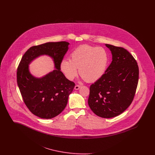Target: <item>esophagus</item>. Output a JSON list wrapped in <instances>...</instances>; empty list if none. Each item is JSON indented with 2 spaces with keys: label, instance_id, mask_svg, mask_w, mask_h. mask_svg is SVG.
Instances as JSON below:
<instances>
[{
  "label": "esophagus",
  "instance_id": "esophagus-1",
  "mask_svg": "<svg viewBox=\"0 0 155 155\" xmlns=\"http://www.w3.org/2000/svg\"><path fill=\"white\" fill-rule=\"evenodd\" d=\"M80 88H81V86H80V85H76L75 86V87H74V89H75V90H78Z\"/></svg>",
  "mask_w": 155,
  "mask_h": 155
}]
</instances>
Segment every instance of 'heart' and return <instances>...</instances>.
Listing matches in <instances>:
<instances>
[{
  "mask_svg": "<svg viewBox=\"0 0 155 155\" xmlns=\"http://www.w3.org/2000/svg\"><path fill=\"white\" fill-rule=\"evenodd\" d=\"M71 60L63 59L60 67L69 80L79 73L89 82L99 80L104 74L109 64L107 52L101 47L84 45L75 48L70 54Z\"/></svg>",
  "mask_w": 155,
  "mask_h": 155,
  "instance_id": "b5f03b06",
  "label": "heart"
}]
</instances>
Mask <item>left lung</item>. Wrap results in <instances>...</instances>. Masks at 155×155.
<instances>
[{
	"label": "left lung",
	"mask_w": 155,
	"mask_h": 155,
	"mask_svg": "<svg viewBox=\"0 0 155 155\" xmlns=\"http://www.w3.org/2000/svg\"><path fill=\"white\" fill-rule=\"evenodd\" d=\"M112 61L103 76L90 87L89 106L97 116L112 118L121 114L133 102L139 78V68L123 48L105 44Z\"/></svg>",
	"instance_id": "obj_1"
}]
</instances>
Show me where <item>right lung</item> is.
I'll list each match as a JSON object with an SVG mask.
<instances>
[{
  "mask_svg": "<svg viewBox=\"0 0 155 155\" xmlns=\"http://www.w3.org/2000/svg\"><path fill=\"white\" fill-rule=\"evenodd\" d=\"M67 42H47L34 46L23 55L17 72V81L24 102L30 111L41 118H53L64 109L75 84L60 71V64L68 50ZM51 57L55 69L41 78L30 73L29 65L35 59Z\"/></svg>",
  "mask_w": 155,
  "mask_h": 155,
  "instance_id": "obj_1",
  "label": "right lung"
}]
</instances>
